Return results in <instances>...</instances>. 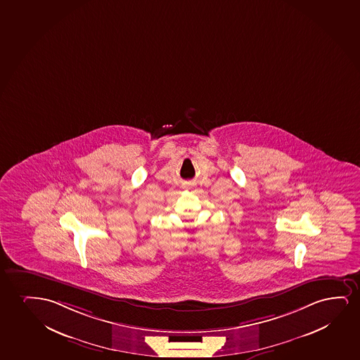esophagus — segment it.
Returning <instances> with one entry per match:
<instances>
[{
    "mask_svg": "<svg viewBox=\"0 0 360 360\" xmlns=\"http://www.w3.org/2000/svg\"><path fill=\"white\" fill-rule=\"evenodd\" d=\"M194 186H195V183L189 182V183H187V187H186V188H188V189H191V188L194 187Z\"/></svg>",
    "mask_w": 360,
    "mask_h": 360,
    "instance_id": "1",
    "label": "esophagus"
}]
</instances>
